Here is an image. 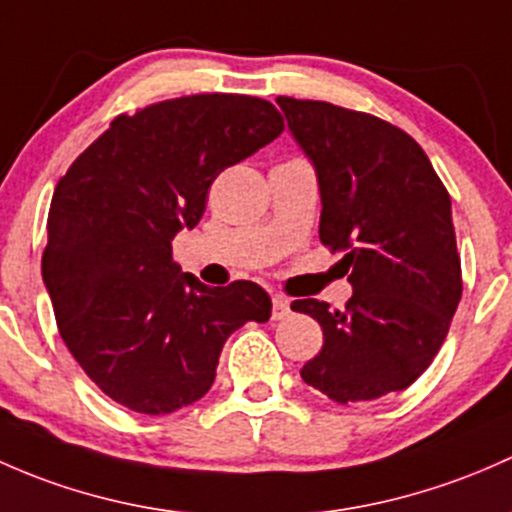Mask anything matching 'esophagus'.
Listing matches in <instances>:
<instances>
[{
	"instance_id": "esophagus-1",
	"label": "esophagus",
	"mask_w": 512,
	"mask_h": 512,
	"mask_svg": "<svg viewBox=\"0 0 512 512\" xmlns=\"http://www.w3.org/2000/svg\"><path fill=\"white\" fill-rule=\"evenodd\" d=\"M288 315H291V303H288L286 295L276 293V295H273L271 318H273V320H283V318H288Z\"/></svg>"
}]
</instances>
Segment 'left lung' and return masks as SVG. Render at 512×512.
<instances>
[{
	"mask_svg": "<svg viewBox=\"0 0 512 512\" xmlns=\"http://www.w3.org/2000/svg\"><path fill=\"white\" fill-rule=\"evenodd\" d=\"M276 103L318 175L320 241L345 251L352 283L342 310L293 300L323 328L300 377L337 404L402 392L434 362L461 300L449 192L397 125L325 100Z\"/></svg>",
	"mask_w": 512,
	"mask_h": 512,
	"instance_id": "left-lung-1",
	"label": "left lung"
}]
</instances>
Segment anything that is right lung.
<instances>
[{
  "mask_svg": "<svg viewBox=\"0 0 512 512\" xmlns=\"http://www.w3.org/2000/svg\"><path fill=\"white\" fill-rule=\"evenodd\" d=\"M281 133L263 98L162 100L118 115L59 179L41 276L63 342L113 402L152 416L197 402L226 337L271 318L256 283L179 273L172 239L199 224L221 170Z\"/></svg>",
  "mask_w": 512,
  "mask_h": 512,
  "instance_id": "add662e5",
  "label": "right lung"
}]
</instances>
